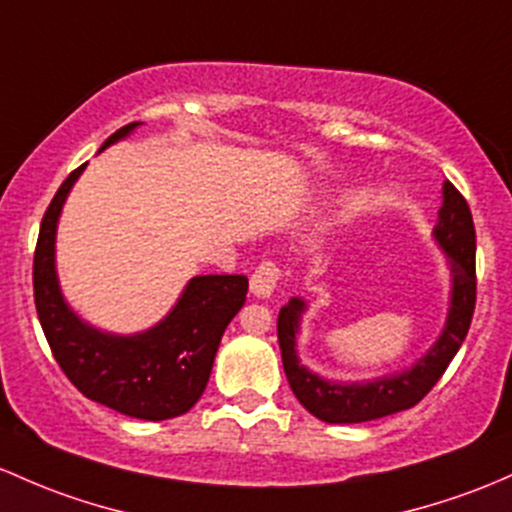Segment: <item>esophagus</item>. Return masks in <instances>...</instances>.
Returning <instances> with one entry per match:
<instances>
[{
    "mask_svg": "<svg viewBox=\"0 0 512 512\" xmlns=\"http://www.w3.org/2000/svg\"><path fill=\"white\" fill-rule=\"evenodd\" d=\"M278 280H280L278 263L263 261L254 271V276H251V293H254L256 298H271Z\"/></svg>",
    "mask_w": 512,
    "mask_h": 512,
    "instance_id": "esophagus-1",
    "label": "esophagus"
}]
</instances>
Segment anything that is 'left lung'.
Returning a JSON list of instances; mask_svg holds the SVG:
<instances>
[{
  "label": "left lung",
  "instance_id": "obj_1",
  "mask_svg": "<svg viewBox=\"0 0 512 512\" xmlns=\"http://www.w3.org/2000/svg\"><path fill=\"white\" fill-rule=\"evenodd\" d=\"M432 236L447 256L449 273H452L449 312L437 342L410 368L371 378V381H329L320 373L310 371L298 356L300 320L307 310V302L290 298L288 305L280 307L278 344L285 376L302 408L312 412L317 420L329 422V425H351V422L378 420V417L408 410L420 403L447 371L449 361L466 339L476 305L474 219L461 192L449 180L442 185V207L437 212Z\"/></svg>",
  "mask_w": 512,
  "mask_h": 512
}]
</instances>
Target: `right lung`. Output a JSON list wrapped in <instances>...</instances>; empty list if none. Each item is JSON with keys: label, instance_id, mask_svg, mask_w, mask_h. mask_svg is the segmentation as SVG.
Wrapping results in <instances>:
<instances>
[{"label": "right lung", "instance_id": "add662e5", "mask_svg": "<svg viewBox=\"0 0 512 512\" xmlns=\"http://www.w3.org/2000/svg\"><path fill=\"white\" fill-rule=\"evenodd\" d=\"M139 126L114 131L100 151ZM85 166L65 178L43 214L34 254L38 320L58 366L85 398L139 420H170L205 393L224 329L246 302L249 278H190L173 310L144 332L112 334L92 327L63 298L56 271L58 219Z\"/></svg>", "mask_w": 512, "mask_h": 512}]
</instances>
